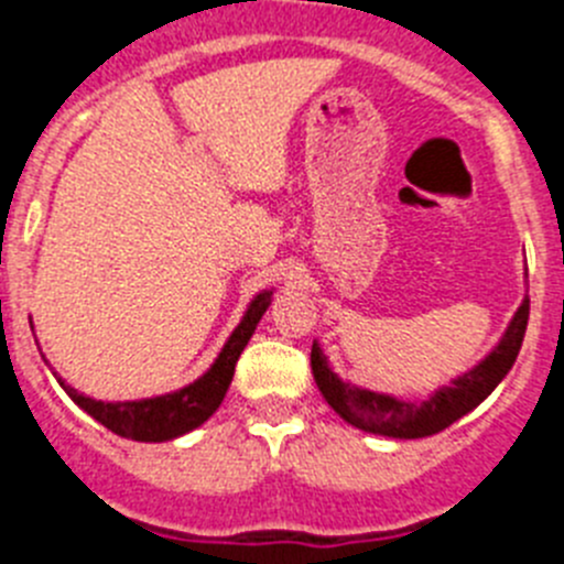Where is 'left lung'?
Listing matches in <instances>:
<instances>
[{
	"instance_id": "1",
	"label": "left lung",
	"mask_w": 564,
	"mask_h": 564,
	"mask_svg": "<svg viewBox=\"0 0 564 564\" xmlns=\"http://www.w3.org/2000/svg\"><path fill=\"white\" fill-rule=\"evenodd\" d=\"M525 326H529V294L511 317L500 343L475 368L466 370L464 377L430 393L424 402H404L390 393H377V390L343 382L317 343L312 345V373L334 413L354 427L373 435H388V438H427L478 408L486 395L503 382L520 354Z\"/></svg>"
}]
</instances>
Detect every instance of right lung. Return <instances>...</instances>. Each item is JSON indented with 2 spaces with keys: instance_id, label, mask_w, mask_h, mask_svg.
Wrapping results in <instances>:
<instances>
[{
  "instance_id": "right-lung-1",
  "label": "right lung",
  "mask_w": 564,
  "mask_h": 564,
  "mask_svg": "<svg viewBox=\"0 0 564 564\" xmlns=\"http://www.w3.org/2000/svg\"><path fill=\"white\" fill-rule=\"evenodd\" d=\"M270 303L272 289L258 292L250 301V306H247L245 317L236 326V332L227 337L225 348L219 351L216 362L196 382L185 384V388L174 390V393L137 399V402H98V399H89V395L69 388L64 379H58V382L84 413L100 421L111 433H118L131 441H151V444L180 438V435L202 427L219 410V404L225 402V393L232 382V373H236L238 357H241L250 337L256 334V326L261 323L263 312L270 308Z\"/></svg>"
}]
</instances>
